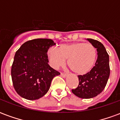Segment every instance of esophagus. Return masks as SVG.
<instances>
[{
	"mask_svg": "<svg viewBox=\"0 0 120 120\" xmlns=\"http://www.w3.org/2000/svg\"><path fill=\"white\" fill-rule=\"evenodd\" d=\"M60 75H61V76H62V77H63V78H65V77L67 76V74H65V73H61V74H60Z\"/></svg>",
	"mask_w": 120,
	"mask_h": 120,
	"instance_id": "1",
	"label": "esophagus"
}]
</instances>
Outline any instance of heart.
<instances>
[{
  "mask_svg": "<svg viewBox=\"0 0 120 120\" xmlns=\"http://www.w3.org/2000/svg\"><path fill=\"white\" fill-rule=\"evenodd\" d=\"M96 55V49L93 44L82 42L62 44L58 49L51 47L47 51L52 68L62 67L68 60V66L77 75L88 73L94 65Z\"/></svg>",
  "mask_w": 120,
  "mask_h": 120,
  "instance_id": "obj_1",
  "label": "heart"
}]
</instances>
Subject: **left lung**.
I'll use <instances>...</instances> for the list:
<instances>
[{
    "label": "left lung",
    "instance_id": "left-lung-1",
    "mask_svg": "<svg viewBox=\"0 0 120 120\" xmlns=\"http://www.w3.org/2000/svg\"><path fill=\"white\" fill-rule=\"evenodd\" d=\"M97 51V60L91 70L83 75H78L79 84L72 89L74 94L79 98L89 99L100 94L105 87L110 75L109 56L103 45L96 40L87 38Z\"/></svg>",
    "mask_w": 120,
    "mask_h": 120
}]
</instances>
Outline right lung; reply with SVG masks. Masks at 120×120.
<instances>
[{
    "label": "right lung",
    "mask_w": 120,
    "mask_h": 120,
    "mask_svg": "<svg viewBox=\"0 0 120 120\" xmlns=\"http://www.w3.org/2000/svg\"><path fill=\"white\" fill-rule=\"evenodd\" d=\"M56 44L47 38L25 42L15 55L11 67L13 87L21 97L38 100L47 93L52 78L60 73L48 64L47 51Z\"/></svg>",
    "instance_id": "obj_1"
}]
</instances>
